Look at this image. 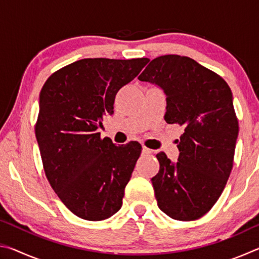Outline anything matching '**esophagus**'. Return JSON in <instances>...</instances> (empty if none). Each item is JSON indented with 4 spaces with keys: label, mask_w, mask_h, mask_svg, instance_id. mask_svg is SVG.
Returning a JSON list of instances; mask_svg holds the SVG:
<instances>
[{
    "label": "esophagus",
    "mask_w": 259,
    "mask_h": 259,
    "mask_svg": "<svg viewBox=\"0 0 259 259\" xmlns=\"http://www.w3.org/2000/svg\"><path fill=\"white\" fill-rule=\"evenodd\" d=\"M143 154H150V153H151V150H150V148H147L146 146H143Z\"/></svg>",
    "instance_id": "obj_1"
}]
</instances>
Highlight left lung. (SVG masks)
I'll return each instance as SVG.
<instances>
[{
	"mask_svg": "<svg viewBox=\"0 0 259 259\" xmlns=\"http://www.w3.org/2000/svg\"><path fill=\"white\" fill-rule=\"evenodd\" d=\"M138 80L163 90L165 122L184 126L176 163L156 154L157 205L172 219L195 221L217 202L233 166L239 124L232 91L218 74L178 55L153 59Z\"/></svg>",
	"mask_w": 259,
	"mask_h": 259,
	"instance_id": "left-lung-1",
	"label": "left lung"
}]
</instances>
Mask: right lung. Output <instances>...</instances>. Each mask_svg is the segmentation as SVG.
Segmentation results:
<instances>
[{
	"label": "right lung",
	"mask_w": 259,
	"mask_h": 259,
	"mask_svg": "<svg viewBox=\"0 0 259 259\" xmlns=\"http://www.w3.org/2000/svg\"><path fill=\"white\" fill-rule=\"evenodd\" d=\"M148 61L81 59L55 72L42 88L35 136L43 168L61 202L82 219L104 221L122 207L142 145L117 146L100 138L98 129L114 113L117 91Z\"/></svg>",
	"instance_id": "1"
}]
</instances>
